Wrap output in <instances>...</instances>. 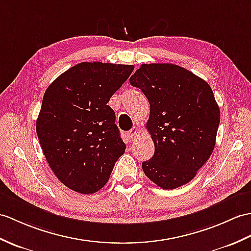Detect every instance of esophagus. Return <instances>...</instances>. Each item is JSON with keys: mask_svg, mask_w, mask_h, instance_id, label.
Instances as JSON below:
<instances>
[{"mask_svg": "<svg viewBox=\"0 0 251 251\" xmlns=\"http://www.w3.org/2000/svg\"><path fill=\"white\" fill-rule=\"evenodd\" d=\"M138 133H139V129H138V127H133V128H131V129L127 132V137H128V139L130 140V142H133L136 140V138H137V136H138Z\"/></svg>", "mask_w": 251, "mask_h": 251, "instance_id": "esophagus-1", "label": "esophagus"}]
</instances>
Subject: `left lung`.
I'll return each mask as SVG.
<instances>
[{"mask_svg":"<svg viewBox=\"0 0 251 251\" xmlns=\"http://www.w3.org/2000/svg\"><path fill=\"white\" fill-rule=\"evenodd\" d=\"M130 84L150 102L147 128L155 145L143 172L164 189L194 178L211 157L220 121L219 107L206 81L174 64H142Z\"/></svg>","mask_w":251,"mask_h":251,"instance_id":"8db88e82","label":"left lung"}]
</instances>
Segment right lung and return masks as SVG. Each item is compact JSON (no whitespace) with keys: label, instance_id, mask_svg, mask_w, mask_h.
Wrapping results in <instances>:
<instances>
[{"label":"right lung","instance_id":"right-lung-1","mask_svg":"<svg viewBox=\"0 0 251 251\" xmlns=\"http://www.w3.org/2000/svg\"><path fill=\"white\" fill-rule=\"evenodd\" d=\"M133 68L82 62L46 90L36 132L51 170L66 187L94 194L107 184L124 154L126 145L107 103Z\"/></svg>","mask_w":251,"mask_h":251}]
</instances>
